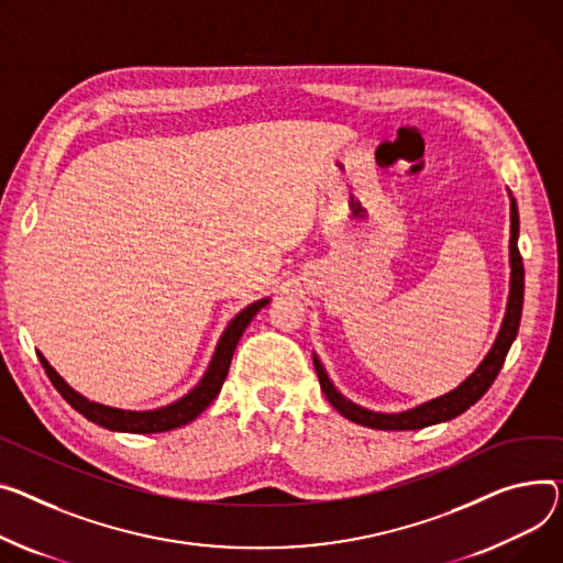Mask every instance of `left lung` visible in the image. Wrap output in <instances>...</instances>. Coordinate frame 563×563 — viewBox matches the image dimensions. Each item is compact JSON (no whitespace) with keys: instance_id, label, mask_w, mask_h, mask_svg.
I'll list each match as a JSON object with an SVG mask.
<instances>
[{"instance_id":"left-lung-1","label":"left lung","mask_w":563,"mask_h":563,"mask_svg":"<svg viewBox=\"0 0 563 563\" xmlns=\"http://www.w3.org/2000/svg\"><path fill=\"white\" fill-rule=\"evenodd\" d=\"M509 260H511V289H509V303H507V314L503 321V328L498 332V340L494 344V349L489 351L482 360V364L475 368V373L451 394H445L441 398H434L417 409L402 411V415H376V411H368L357 407L355 402L346 400L340 391L332 387V383L328 380L325 371L321 366V362L314 357V368L317 376L321 383V389L328 398V402L340 411L342 417L351 419L353 423L373 428V430H419V428H428L441 421H451L455 417H460L462 411H466L471 405H475L486 389L494 385V380L498 378V373L505 364V357L509 353L511 342L516 340V332L520 325V314H522V289H526V269H522V257L518 251V208L516 201L511 199V240H509Z\"/></svg>"}]
</instances>
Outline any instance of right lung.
I'll use <instances>...</instances> for the list:
<instances>
[{
    "label": "right lung",
    "mask_w": 563,
    "mask_h": 563,
    "mask_svg": "<svg viewBox=\"0 0 563 563\" xmlns=\"http://www.w3.org/2000/svg\"><path fill=\"white\" fill-rule=\"evenodd\" d=\"M269 303V298H262V301L251 303L249 308H244L231 323L229 328L223 330L221 340L217 344V351L212 355V362L206 371V376L201 378V383L187 394L180 400L161 407V409H152V411H126V409H115V407H106L99 402H92L88 398H84L81 394L74 391L58 373L49 366V362L43 357V353H37V360H41L47 378L52 380V385L56 387V391L84 415L88 421L108 428V430H118V432H133V434H152V432H167L174 428H180L185 423H190L192 419H197L201 411L217 398L223 380H227V373L235 353V346L240 342L242 332L246 330V325L251 323V319Z\"/></svg>",
    "instance_id": "obj_1"
}]
</instances>
